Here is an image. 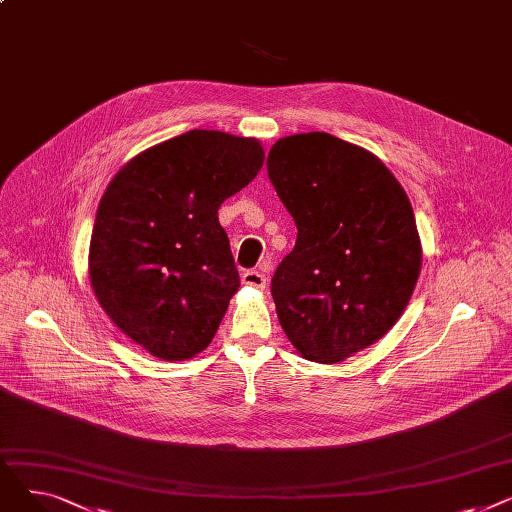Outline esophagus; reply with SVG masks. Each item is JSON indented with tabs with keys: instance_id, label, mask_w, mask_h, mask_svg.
Listing matches in <instances>:
<instances>
[{
	"instance_id": "34e87169",
	"label": "esophagus",
	"mask_w": 512,
	"mask_h": 512,
	"mask_svg": "<svg viewBox=\"0 0 512 512\" xmlns=\"http://www.w3.org/2000/svg\"><path fill=\"white\" fill-rule=\"evenodd\" d=\"M265 274L263 272H257V270H247L245 274H242V284L247 286H253V288H265Z\"/></svg>"
}]
</instances>
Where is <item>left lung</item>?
<instances>
[{"label":"left lung","mask_w":512,"mask_h":512,"mask_svg":"<svg viewBox=\"0 0 512 512\" xmlns=\"http://www.w3.org/2000/svg\"><path fill=\"white\" fill-rule=\"evenodd\" d=\"M267 174L299 230L272 278L280 326L301 357L340 363L411 301L423 261L411 201L378 155L328 132L278 139Z\"/></svg>","instance_id":"1"}]
</instances>
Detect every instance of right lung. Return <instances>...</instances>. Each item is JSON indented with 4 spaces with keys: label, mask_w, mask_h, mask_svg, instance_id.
I'll return each mask as SVG.
<instances>
[{
    "label": "right lung",
    "mask_w": 512,
    "mask_h": 512,
    "mask_svg": "<svg viewBox=\"0 0 512 512\" xmlns=\"http://www.w3.org/2000/svg\"><path fill=\"white\" fill-rule=\"evenodd\" d=\"M263 159L257 139L197 128L134 155L107 184L91 234V288L153 357L193 359L218 332L240 286L218 209Z\"/></svg>",
    "instance_id": "1"
}]
</instances>
